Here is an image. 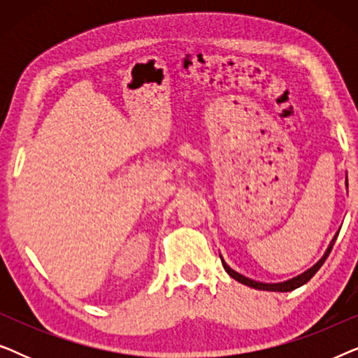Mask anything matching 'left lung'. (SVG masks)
I'll use <instances>...</instances> for the list:
<instances>
[{
	"mask_svg": "<svg viewBox=\"0 0 358 358\" xmlns=\"http://www.w3.org/2000/svg\"><path fill=\"white\" fill-rule=\"evenodd\" d=\"M336 239H337V234L334 236V239H332V241H331L329 248H327V251L324 252V256H322V257L320 259V261H317V262L315 264V266H313L311 268H308L306 272H303L301 275H298V277H295V278H292V280L282 282V283H262V282L251 280V278H248V277L241 275V273L234 272L231 267H228L227 264H224L223 259H222V262H223L224 271H227V272L229 273V277H233L234 280L241 282L243 285H248V287H251V288H256V290H267V292H292V290H295V288H298V287L305 285L306 282H310V280H311V277L315 275V273H316L317 271H320L321 266H322V264H324V261L327 259V256H329V252H331L332 246H334Z\"/></svg>",
	"mask_w": 358,
	"mask_h": 358,
	"instance_id": "8db88e82",
	"label": "left lung"
}]
</instances>
